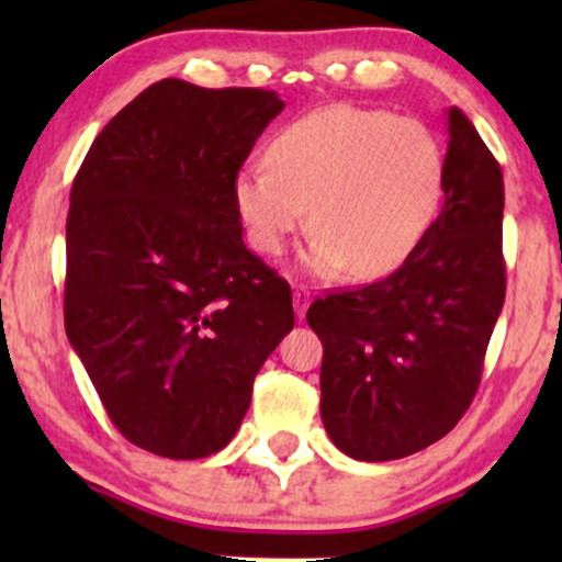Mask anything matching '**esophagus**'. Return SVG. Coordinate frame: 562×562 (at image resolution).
Wrapping results in <instances>:
<instances>
[{"mask_svg":"<svg viewBox=\"0 0 562 562\" xmlns=\"http://www.w3.org/2000/svg\"><path fill=\"white\" fill-rule=\"evenodd\" d=\"M293 303H295V314H299V319H301L303 314H306L308 303H312V290H308L306 285H295Z\"/></svg>","mask_w":562,"mask_h":562,"instance_id":"esophagus-1","label":"esophagus"}]
</instances>
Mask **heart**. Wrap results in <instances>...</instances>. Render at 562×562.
Listing matches in <instances>:
<instances>
[{
	"label": "heart",
	"instance_id": "b5f03b06",
	"mask_svg": "<svg viewBox=\"0 0 562 562\" xmlns=\"http://www.w3.org/2000/svg\"><path fill=\"white\" fill-rule=\"evenodd\" d=\"M269 169H245L235 200L250 243L280 256L306 222L317 277L391 274L436 222L447 153L428 126L372 108L333 105L282 128Z\"/></svg>",
	"mask_w": 562,
	"mask_h": 562
}]
</instances>
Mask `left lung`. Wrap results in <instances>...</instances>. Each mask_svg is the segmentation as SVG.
Masks as SVG:
<instances>
[{"instance_id": "1", "label": "left lung", "mask_w": 562, "mask_h": 562, "mask_svg": "<svg viewBox=\"0 0 562 562\" xmlns=\"http://www.w3.org/2000/svg\"><path fill=\"white\" fill-rule=\"evenodd\" d=\"M447 115L443 205L415 254L306 314L325 348L322 423L353 460H402L460 423L505 303L502 169L460 108Z\"/></svg>"}]
</instances>
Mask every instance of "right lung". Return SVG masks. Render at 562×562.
I'll return each mask as SVG.
<instances>
[{"instance_id": "add662e5", "label": "right lung", "mask_w": 562, "mask_h": 562, "mask_svg": "<svg viewBox=\"0 0 562 562\" xmlns=\"http://www.w3.org/2000/svg\"><path fill=\"white\" fill-rule=\"evenodd\" d=\"M285 102L164 79L97 134L70 190L66 333L108 417L169 460L224 449L293 330L290 285L243 243L237 171Z\"/></svg>"}]
</instances>
